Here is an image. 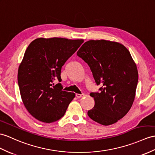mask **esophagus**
<instances>
[{"mask_svg": "<svg viewBox=\"0 0 155 155\" xmlns=\"http://www.w3.org/2000/svg\"><path fill=\"white\" fill-rule=\"evenodd\" d=\"M84 95H85L84 94H76V95H75V96H76V97L78 98V99H79V98L83 97Z\"/></svg>", "mask_w": 155, "mask_h": 155, "instance_id": "esophagus-1", "label": "esophagus"}]
</instances>
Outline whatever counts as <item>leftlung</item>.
Listing matches in <instances>:
<instances>
[{"instance_id": "left-lung-1", "label": "left lung", "mask_w": 155, "mask_h": 155, "mask_svg": "<svg viewBox=\"0 0 155 155\" xmlns=\"http://www.w3.org/2000/svg\"><path fill=\"white\" fill-rule=\"evenodd\" d=\"M77 55L89 65L99 92H92L95 106L87 114L104 126L114 124L130 110L138 82L137 66L123 45L107 40H90Z\"/></svg>"}]
</instances>
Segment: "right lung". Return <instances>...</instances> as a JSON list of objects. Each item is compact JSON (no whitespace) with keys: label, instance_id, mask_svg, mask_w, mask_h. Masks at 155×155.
<instances>
[{"label":"right lung","instance_id":"add662e5","mask_svg":"<svg viewBox=\"0 0 155 155\" xmlns=\"http://www.w3.org/2000/svg\"><path fill=\"white\" fill-rule=\"evenodd\" d=\"M83 39H36L29 44L18 68V83L25 107L41 122L52 123L64 115L75 93L63 91L61 69Z\"/></svg>","mask_w":155,"mask_h":155}]
</instances>
